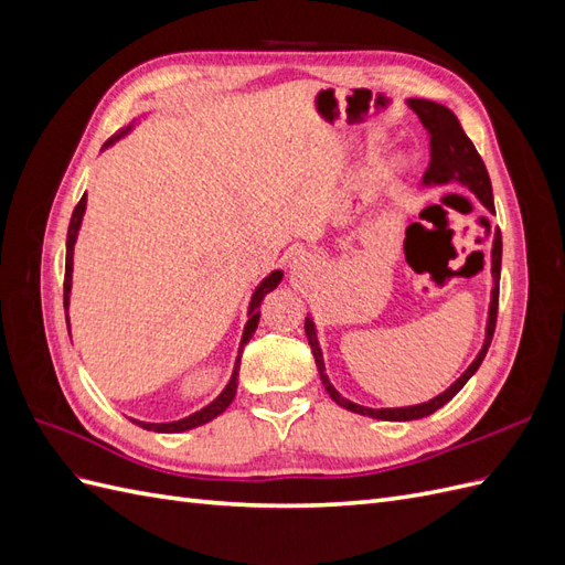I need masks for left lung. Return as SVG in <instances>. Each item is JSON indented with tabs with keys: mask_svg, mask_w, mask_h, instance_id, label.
Here are the masks:
<instances>
[{
	"mask_svg": "<svg viewBox=\"0 0 565 565\" xmlns=\"http://www.w3.org/2000/svg\"><path fill=\"white\" fill-rule=\"evenodd\" d=\"M407 106L413 108L419 119L424 129L429 131V146H431V162L429 169H426L424 174V183H461L467 185L469 191L476 193V198L481 200L490 212H494V202H492V185H490V177H488V169L478 156L476 146L471 143L469 136L461 129L459 119L455 117L452 110H448L446 106L434 104V100H426V98H409ZM500 270H502V233L494 231V241H492V299H490V313H488V330H486V341H483V349L478 351L476 361L467 367V372L461 374V377L436 396L429 403H422V405H409V407H384V409H372V407H363V405H355L347 398H341L339 393L334 391V386L330 384L328 374H324V363H322V353L318 347V339H316V328H313V320L306 318L303 322V330L306 337H309V344L316 358V365L320 372V380L324 391L330 393V398L341 405L351 409V413L358 415H367L374 419H386V422H409V419H422L426 415H434L438 407L446 405L448 401H452L459 388L465 386L471 374L481 367L483 358L490 349V341L494 334V324H498V306H500Z\"/></svg>",
	"mask_w": 565,
	"mask_h": 565,
	"instance_id": "8db88e82",
	"label": "left lung"
}]
</instances>
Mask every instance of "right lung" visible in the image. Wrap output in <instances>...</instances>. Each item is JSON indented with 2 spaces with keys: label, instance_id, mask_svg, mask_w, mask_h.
Returning a JSON list of instances; mask_svg holds the SVG:
<instances>
[{
  "label": "right lung",
  "instance_id": "right-lung-1",
  "mask_svg": "<svg viewBox=\"0 0 565 565\" xmlns=\"http://www.w3.org/2000/svg\"><path fill=\"white\" fill-rule=\"evenodd\" d=\"M127 134L125 131H117L113 139L106 143H115L117 139H122V136ZM84 207H87V195H82V200L77 202V207L73 210V218H71V226H67V243H65V280H63V306L67 309V295H71V282H73V249H75V241H77V231H79V224H82V216H84ZM282 280V270H273L270 276L256 287V292L249 301V320L245 324V332H243V341H241V353H237V361H235V370H233V377L228 382V386L221 391V396L216 401H212L207 407H202L200 413L185 417V419H179V422H169V424H148V422H136L141 426V429H148V431H160V434H177V431H188V429H195V426L204 424V422H212L214 417H218L224 409L233 403L235 398V391H237V370H241V355H243V349L247 341L252 339L256 324H259V318H262V311L259 306L264 301V297L268 292H273V289L278 287V282Z\"/></svg>",
  "mask_w": 565,
  "mask_h": 565
}]
</instances>
